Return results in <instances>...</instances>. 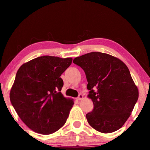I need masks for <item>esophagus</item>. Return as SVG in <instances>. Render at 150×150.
Segmentation results:
<instances>
[{"label": "esophagus", "mask_w": 150, "mask_h": 150, "mask_svg": "<svg viewBox=\"0 0 150 150\" xmlns=\"http://www.w3.org/2000/svg\"><path fill=\"white\" fill-rule=\"evenodd\" d=\"M83 98V95H81V94H79V96H78V97L77 98V99L78 100H80L82 99Z\"/></svg>", "instance_id": "obj_1"}]
</instances>
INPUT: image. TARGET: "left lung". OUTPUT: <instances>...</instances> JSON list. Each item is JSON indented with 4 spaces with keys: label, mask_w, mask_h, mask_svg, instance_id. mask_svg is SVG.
<instances>
[{
    "label": "left lung",
    "mask_w": 150,
    "mask_h": 150,
    "mask_svg": "<svg viewBox=\"0 0 150 150\" xmlns=\"http://www.w3.org/2000/svg\"><path fill=\"white\" fill-rule=\"evenodd\" d=\"M73 63L84 71L93 102L86 115L88 124L102 133L120 129L130 117L138 99V90L127 66L118 58L93 52L77 57Z\"/></svg>",
    "instance_id": "8db88e82"
}]
</instances>
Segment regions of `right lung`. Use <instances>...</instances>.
Returning <instances> with one entry per match:
<instances>
[{"mask_svg": "<svg viewBox=\"0 0 150 150\" xmlns=\"http://www.w3.org/2000/svg\"><path fill=\"white\" fill-rule=\"evenodd\" d=\"M72 60L44 55L18 70L10 99L20 119L35 132L53 134L66 122L73 102L61 93L63 81L60 76Z\"/></svg>", "mask_w": 150, "mask_h": 150, "instance_id": "add662e5", "label": "right lung"}]
</instances>
